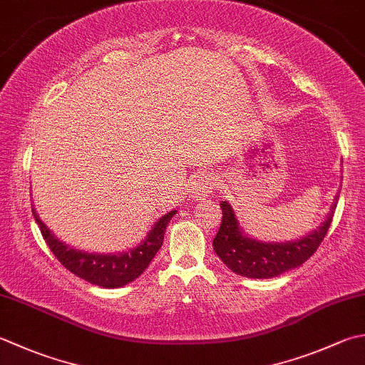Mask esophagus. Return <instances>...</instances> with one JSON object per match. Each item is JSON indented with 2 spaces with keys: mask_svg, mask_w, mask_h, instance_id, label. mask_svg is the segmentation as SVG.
<instances>
[{
  "mask_svg": "<svg viewBox=\"0 0 365 365\" xmlns=\"http://www.w3.org/2000/svg\"><path fill=\"white\" fill-rule=\"evenodd\" d=\"M215 187H217V182L212 174L209 173L197 174L191 182V192L196 199H201V197H205L207 195H210V192L215 190Z\"/></svg>",
  "mask_w": 365,
  "mask_h": 365,
  "instance_id": "obj_1",
  "label": "esophagus"
}]
</instances>
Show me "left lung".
Returning a JSON list of instances; mask_svg holds the SVG:
<instances>
[{"instance_id": "1", "label": "left lung", "mask_w": 365, "mask_h": 365, "mask_svg": "<svg viewBox=\"0 0 365 365\" xmlns=\"http://www.w3.org/2000/svg\"><path fill=\"white\" fill-rule=\"evenodd\" d=\"M339 195L334 197L331 213L326 221L305 237L291 242H261L248 237L239 226L232 207L223 201L220 204L223 210L221 226L213 239V250L232 272L248 278H274L289 269L302 264L317 252L323 242L337 207Z\"/></svg>"}]
</instances>
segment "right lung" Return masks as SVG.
Masks as SVG:
<instances>
[{
	"label": "right lung",
	"mask_w": 365,
	"mask_h": 365,
	"mask_svg": "<svg viewBox=\"0 0 365 365\" xmlns=\"http://www.w3.org/2000/svg\"><path fill=\"white\" fill-rule=\"evenodd\" d=\"M31 212L42 237L47 242L48 248L52 250L55 258L61 262V266L74 275L101 288H121L135 280L140 274H144V270L163 245L164 232H166L169 221L177 213V210H170L161 217L138 247L117 255H103L87 253L66 245L60 239H56L52 231L42 223L34 205L31 207Z\"/></svg>",
	"instance_id": "right-lung-1"
}]
</instances>
